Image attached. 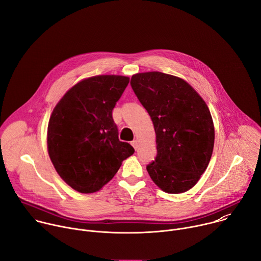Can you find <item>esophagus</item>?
I'll return each mask as SVG.
<instances>
[{"label": "esophagus", "instance_id": "obj_1", "mask_svg": "<svg viewBox=\"0 0 261 261\" xmlns=\"http://www.w3.org/2000/svg\"><path fill=\"white\" fill-rule=\"evenodd\" d=\"M132 145H133V147L137 150V149L139 148V145H140V144H139V141H138V140H134V141L132 142Z\"/></svg>", "mask_w": 261, "mask_h": 261}]
</instances>
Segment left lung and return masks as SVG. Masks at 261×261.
<instances>
[{"mask_svg":"<svg viewBox=\"0 0 261 261\" xmlns=\"http://www.w3.org/2000/svg\"><path fill=\"white\" fill-rule=\"evenodd\" d=\"M132 87L149 113L158 155L147 166L152 181L167 193H183L210 163L215 128L205 101L184 79L162 72L133 75Z\"/></svg>","mask_w":261,"mask_h":261,"instance_id":"obj_1","label":"left lung"}]
</instances>
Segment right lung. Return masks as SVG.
I'll use <instances>...</instances> for the list:
<instances>
[{
  "label": "right lung",
  "instance_id": "right-lung-1",
  "mask_svg": "<svg viewBox=\"0 0 261 261\" xmlns=\"http://www.w3.org/2000/svg\"><path fill=\"white\" fill-rule=\"evenodd\" d=\"M128 82L121 75L85 78L64 94L51 113L49 158L60 177L80 193L100 190L135 152L119 141L112 117Z\"/></svg>",
  "mask_w": 261,
  "mask_h": 261
}]
</instances>
